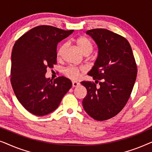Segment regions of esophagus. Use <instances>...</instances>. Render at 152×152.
Returning a JSON list of instances; mask_svg holds the SVG:
<instances>
[{"label": "esophagus", "mask_w": 152, "mask_h": 152, "mask_svg": "<svg viewBox=\"0 0 152 152\" xmlns=\"http://www.w3.org/2000/svg\"><path fill=\"white\" fill-rule=\"evenodd\" d=\"M80 85V83L77 82H72V87H77Z\"/></svg>", "instance_id": "1"}]
</instances>
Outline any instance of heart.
<instances>
[{"mask_svg": "<svg viewBox=\"0 0 152 152\" xmlns=\"http://www.w3.org/2000/svg\"><path fill=\"white\" fill-rule=\"evenodd\" d=\"M76 44L79 48V49L80 50L81 52L84 55L90 54L93 51V43L90 41V39H88L86 37H80L77 39ZM64 49H65V44H62L60 45L57 50V55L58 58H60L61 57ZM83 72H84V69L83 68L72 67V66L66 68L65 70H64V73H65L66 75L68 77L72 79V80H76V79L79 78V77L80 76V74Z\"/></svg>", "mask_w": 152, "mask_h": 152, "instance_id": "1", "label": "heart"}]
</instances>
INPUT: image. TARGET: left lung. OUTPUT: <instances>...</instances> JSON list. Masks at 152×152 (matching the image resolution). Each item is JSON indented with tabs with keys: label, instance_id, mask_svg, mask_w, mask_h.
Instances as JSON below:
<instances>
[{
	"label": "left lung",
	"instance_id": "1",
	"mask_svg": "<svg viewBox=\"0 0 152 152\" xmlns=\"http://www.w3.org/2000/svg\"><path fill=\"white\" fill-rule=\"evenodd\" d=\"M86 34L97 45L98 55L88 72L95 83L82 82L87 95L84 109L93 119L102 121L117 115L127 102L134 88L137 66L132 47L125 38L106 29H93ZM97 84V83H96Z\"/></svg>",
	"mask_w": 152,
	"mask_h": 152
}]
</instances>
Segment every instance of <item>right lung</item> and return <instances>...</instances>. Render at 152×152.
I'll return each mask as SVG.
<instances>
[{
  "label": "right lung",
  "mask_w": 152,
  "mask_h": 152,
  "mask_svg": "<svg viewBox=\"0 0 152 152\" xmlns=\"http://www.w3.org/2000/svg\"><path fill=\"white\" fill-rule=\"evenodd\" d=\"M73 30L49 26L31 29L20 37L12 52L11 84L23 107L35 115L42 116L57 109L72 86L65 77L53 81L45 77L47 68L57 63L58 43Z\"/></svg>",
  "instance_id": "right-lung-1"
}]
</instances>
